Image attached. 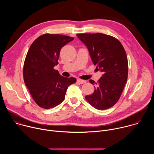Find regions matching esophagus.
<instances>
[{
    "label": "esophagus",
    "instance_id": "34e87169",
    "mask_svg": "<svg viewBox=\"0 0 154 154\" xmlns=\"http://www.w3.org/2000/svg\"><path fill=\"white\" fill-rule=\"evenodd\" d=\"M77 82H78L79 83H80V84H83V83H86V81L85 80H82V79H77Z\"/></svg>",
    "mask_w": 154,
    "mask_h": 154
}]
</instances>
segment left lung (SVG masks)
Here are the masks:
<instances>
[{
	"mask_svg": "<svg viewBox=\"0 0 154 154\" xmlns=\"http://www.w3.org/2000/svg\"><path fill=\"white\" fill-rule=\"evenodd\" d=\"M77 37L89 51L96 69L103 72L96 83L91 95L85 96L91 105L103 110L112 107L119 99L128 77V60L121 42L116 38L103 33H79Z\"/></svg>",
	"mask_w": 154,
	"mask_h": 154,
	"instance_id": "obj_1",
	"label": "left lung"
}]
</instances>
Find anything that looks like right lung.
Instances as JSON below:
<instances>
[{
	"label": "right lung",
	"mask_w": 154,
	"mask_h": 154,
	"mask_svg": "<svg viewBox=\"0 0 154 154\" xmlns=\"http://www.w3.org/2000/svg\"><path fill=\"white\" fill-rule=\"evenodd\" d=\"M73 39L68 36L46 33L37 38L28 51L24 64V80L32 98L42 108L60 104L68 86L76 82L75 78L64 77L54 69L61 48Z\"/></svg>",
	"instance_id": "1"
}]
</instances>
